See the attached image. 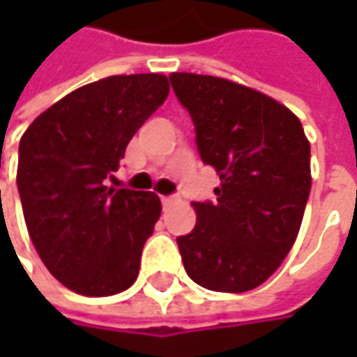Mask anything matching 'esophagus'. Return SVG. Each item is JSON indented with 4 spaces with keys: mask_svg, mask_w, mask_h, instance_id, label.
Returning <instances> with one entry per match:
<instances>
[{
    "mask_svg": "<svg viewBox=\"0 0 357 357\" xmlns=\"http://www.w3.org/2000/svg\"><path fill=\"white\" fill-rule=\"evenodd\" d=\"M160 202H162V206H169L171 202H174V197H162V199H160Z\"/></svg>",
    "mask_w": 357,
    "mask_h": 357,
    "instance_id": "1",
    "label": "esophagus"
}]
</instances>
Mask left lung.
<instances>
[{
    "label": "left lung",
    "mask_w": 357,
    "mask_h": 357,
    "mask_svg": "<svg viewBox=\"0 0 357 357\" xmlns=\"http://www.w3.org/2000/svg\"><path fill=\"white\" fill-rule=\"evenodd\" d=\"M195 123L197 149L214 167V202H192L197 225L176 244L186 274L214 292H248L294 246L310 197V143L294 113L228 79L171 73Z\"/></svg>",
    "instance_id": "8db88e82"
}]
</instances>
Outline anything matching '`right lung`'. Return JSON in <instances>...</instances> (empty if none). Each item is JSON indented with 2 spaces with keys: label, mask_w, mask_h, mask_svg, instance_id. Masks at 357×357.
Segmentation results:
<instances>
[{
  "label": "right lung",
  "mask_w": 357,
  "mask_h": 357,
  "mask_svg": "<svg viewBox=\"0 0 357 357\" xmlns=\"http://www.w3.org/2000/svg\"><path fill=\"white\" fill-rule=\"evenodd\" d=\"M167 95L158 73L105 77L51 105L21 137L17 190L29 238L77 294H119L139 276L160 200L109 181Z\"/></svg>",
  "instance_id": "add662e5"
}]
</instances>
